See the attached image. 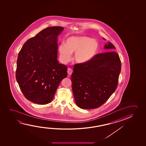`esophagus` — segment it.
<instances>
[{"label": "esophagus", "mask_w": 146, "mask_h": 146, "mask_svg": "<svg viewBox=\"0 0 146 146\" xmlns=\"http://www.w3.org/2000/svg\"><path fill=\"white\" fill-rule=\"evenodd\" d=\"M67 72H68V75H69V76H70V75H71L72 72H73V71H72V70L71 69V68H68V69Z\"/></svg>", "instance_id": "esophagus-1"}]
</instances>
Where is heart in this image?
Segmentation results:
<instances>
[{
    "label": "heart",
    "mask_w": 146,
    "mask_h": 146,
    "mask_svg": "<svg viewBox=\"0 0 146 146\" xmlns=\"http://www.w3.org/2000/svg\"><path fill=\"white\" fill-rule=\"evenodd\" d=\"M99 48L98 42L88 36H71L67 39L66 45L62 43L58 48L60 60L64 63L68 62L71 53H75L74 60L83 64L90 60L96 55Z\"/></svg>",
    "instance_id": "1"
}]
</instances>
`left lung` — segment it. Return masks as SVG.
Segmentation results:
<instances>
[{"label": "left lung", "mask_w": 146, "mask_h": 146, "mask_svg": "<svg viewBox=\"0 0 146 146\" xmlns=\"http://www.w3.org/2000/svg\"><path fill=\"white\" fill-rule=\"evenodd\" d=\"M104 48L115 49L110 42ZM121 70V60L115 51L99 53L88 62L74 65L71 81L77 105L90 110L103 105L117 88Z\"/></svg>", "instance_id": "1"}]
</instances>
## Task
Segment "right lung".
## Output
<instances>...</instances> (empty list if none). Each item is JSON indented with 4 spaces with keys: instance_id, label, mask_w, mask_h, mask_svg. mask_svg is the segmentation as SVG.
Returning <instances> with one entry per match:
<instances>
[{
    "instance_id": "right-lung-1",
    "label": "right lung",
    "mask_w": 146,
    "mask_h": 146,
    "mask_svg": "<svg viewBox=\"0 0 146 146\" xmlns=\"http://www.w3.org/2000/svg\"><path fill=\"white\" fill-rule=\"evenodd\" d=\"M63 29L61 27L43 29L29 38L19 52L16 78L25 97L33 103H50L68 75L67 66L57 60L58 36Z\"/></svg>"
}]
</instances>
